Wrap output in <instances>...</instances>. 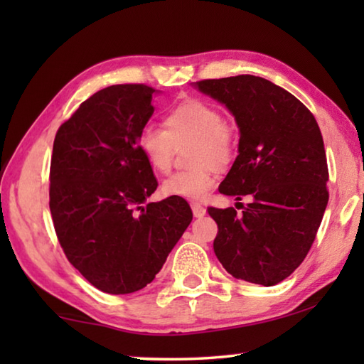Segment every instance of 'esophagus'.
<instances>
[{
	"mask_svg": "<svg viewBox=\"0 0 364 364\" xmlns=\"http://www.w3.org/2000/svg\"><path fill=\"white\" fill-rule=\"evenodd\" d=\"M191 208H193V213H194L196 218H202V217H204V215H205L204 205L197 204V202H193V204H191Z\"/></svg>",
	"mask_w": 364,
	"mask_h": 364,
	"instance_id": "esophagus-1",
	"label": "esophagus"
}]
</instances>
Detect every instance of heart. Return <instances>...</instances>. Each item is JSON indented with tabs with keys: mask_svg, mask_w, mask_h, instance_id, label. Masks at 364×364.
<instances>
[{
	"mask_svg": "<svg viewBox=\"0 0 364 364\" xmlns=\"http://www.w3.org/2000/svg\"><path fill=\"white\" fill-rule=\"evenodd\" d=\"M164 130L144 127L138 134V149L149 167L167 173L175 147L193 141L191 164L194 168L176 171L162 183V194L176 199H204L213 188L215 165L230 164L236 151V133L213 104L186 100L171 107L162 120Z\"/></svg>",
	"mask_w": 364,
	"mask_h": 364,
	"instance_id": "b5f03b06",
	"label": "heart"
}]
</instances>
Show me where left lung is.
Here are the masks:
<instances>
[{
  "mask_svg": "<svg viewBox=\"0 0 364 364\" xmlns=\"http://www.w3.org/2000/svg\"><path fill=\"white\" fill-rule=\"evenodd\" d=\"M200 93L225 104L239 128V156L220 184L236 202L208 208L217 221L215 255L236 279L274 286L304 262L329 200L328 162L315 117L269 80L237 75L202 80Z\"/></svg>",
  "mask_w": 364,
  "mask_h": 364,
  "instance_id": "obj_1",
  "label": "left lung"
}]
</instances>
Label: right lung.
<instances>
[{
	"label": "right lung",
	"instance_id": "add662e5",
	"mask_svg": "<svg viewBox=\"0 0 364 364\" xmlns=\"http://www.w3.org/2000/svg\"><path fill=\"white\" fill-rule=\"evenodd\" d=\"M156 93L146 85L107 86L80 104L54 138V230L67 260L107 294H132L152 282L193 220L184 199L143 205L157 180L138 134L154 114Z\"/></svg>",
	"mask_w": 364,
	"mask_h": 364
}]
</instances>
